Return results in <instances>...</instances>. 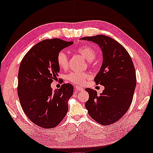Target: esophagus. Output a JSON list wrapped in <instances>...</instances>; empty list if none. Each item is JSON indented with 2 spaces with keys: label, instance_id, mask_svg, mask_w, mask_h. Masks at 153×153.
<instances>
[{
  "label": "esophagus",
  "instance_id": "obj_1",
  "mask_svg": "<svg viewBox=\"0 0 153 153\" xmlns=\"http://www.w3.org/2000/svg\"><path fill=\"white\" fill-rule=\"evenodd\" d=\"M75 91H76V93H78V92H79V91H83V88H81L80 86H75Z\"/></svg>",
  "mask_w": 153,
  "mask_h": 153
}]
</instances>
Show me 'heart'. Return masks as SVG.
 I'll use <instances>...</instances> for the list:
<instances>
[{
    "mask_svg": "<svg viewBox=\"0 0 153 153\" xmlns=\"http://www.w3.org/2000/svg\"><path fill=\"white\" fill-rule=\"evenodd\" d=\"M77 52L79 53L84 59L88 61H93L96 57L97 53L93 48L89 45H82L77 50ZM56 62L61 69H67L69 65V60L66 53L63 51H60L58 53L56 56ZM89 74L83 72H71L67 76V79L69 82L76 84L83 85L86 83V80L89 79Z\"/></svg>",
    "mask_w": 153,
    "mask_h": 153,
    "instance_id": "1",
    "label": "heart"
}]
</instances>
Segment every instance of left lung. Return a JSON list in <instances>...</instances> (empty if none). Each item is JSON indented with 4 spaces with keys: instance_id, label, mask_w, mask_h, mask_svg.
Wrapping results in <instances>:
<instances>
[{
    "instance_id": "8db88e82",
    "label": "left lung",
    "mask_w": 153,
    "mask_h": 153,
    "mask_svg": "<svg viewBox=\"0 0 153 153\" xmlns=\"http://www.w3.org/2000/svg\"><path fill=\"white\" fill-rule=\"evenodd\" d=\"M80 39L97 43L103 54L102 65L94 81L105 89L97 95L94 90L86 88L89 99L85 107L98 123L113 124L125 115L133 100L136 76L131 58L122 45L108 36L98 35Z\"/></svg>"
}]
</instances>
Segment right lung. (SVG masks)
Returning a JSON list of instances; mask_svg holds the SVG:
<instances>
[{"mask_svg": "<svg viewBox=\"0 0 153 153\" xmlns=\"http://www.w3.org/2000/svg\"><path fill=\"white\" fill-rule=\"evenodd\" d=\"M73 43L57 38L42 41L26 53L20 63L18 97L24 112L40 127H56L67 113L74 86L63 84L60 88L53 91L51 84L60 72L58 53Z\"/></svg>", "mask_w": 153, "mask_h": 153, "instance_id": "1", "label": "right lung"}]
</instances>
